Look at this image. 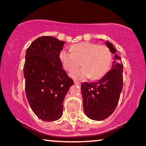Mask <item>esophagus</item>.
Wrapping results in <instances>:
<instances>
[{"label": "esophagus", "instance_id": "34e87169", "mask_svg": "<svg viewBox=\"0 0 146 146\" xmlns=\"http://www.w3.org/2000/svg\"><path fill=\"white\" fill-rule=\"evenodd\" d=\"M74 84H76V85H78V86H80L81 83L80 82H78V81H74Z\"/></svg>", "mask_w": 146, "mask_h": 146}]
</instances>
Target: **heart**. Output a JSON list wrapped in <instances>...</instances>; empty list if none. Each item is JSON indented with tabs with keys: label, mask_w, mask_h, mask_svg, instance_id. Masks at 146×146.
Wrapping results in <instances>:
<instances>
[{
	"label": "heart",
	"mask_w": 146,
	"mask_h": 146,
	"mask_svg": "<svg viewBox=\"0 0 146 146\" xmlns=\"http://www.w3.org/2000/svg\"><path fill=\"white\" fill-rule=\"evenodd\" d=\"M60 58L64 69L70 72L81 64L82 68L71 74L76 80H84L88 78L96 80L107 73L112 54L105 45H98L84 41L72 45L70 49H64L60 52Z\"/></svg>",
	"instance_id": "obj_1"
}]
</instances>
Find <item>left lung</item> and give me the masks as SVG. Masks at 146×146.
Here are the masks:
<instances>
[{"label": "left lung", "mask_w": 146, "mask_h": 146, "mask_svg": "<svg viewBox=\"0 0 146 146\" xmlns=\"http://www.w3.org/2000/svg\"><path fill=\"white\" fill-rule=\"evenodd\" d=\"M106 44L115 54L112 69L99 80L83 82L81 85L84 112L90 119L96 121L104 120L114 112L123 84V65L121 57L117 54L112 43L107 41Z\"/></svg>", "instance_id": "obj_1"}]
</instances>
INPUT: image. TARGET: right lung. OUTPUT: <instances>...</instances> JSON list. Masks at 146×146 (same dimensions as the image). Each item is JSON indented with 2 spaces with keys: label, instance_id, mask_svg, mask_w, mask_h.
Wrapping results in <instances>:
<instances>
[{
  "label": "right lung",
  "instance_id": "obj_1",
  "mask_svg": "<svg viewBox=\"0 0 146 146\" xmlns=\"http://www.w3.org/2000/svg\"><path fill=\"white\" fill-rule=\"evenodd\" d=\"M64 44L56 37L42 36L26 50L23 67L26 96L33 113L45 121L62 117L64 98L74 84L60 58Z\"/></svg>",
  "mask_w": 146,
  "mask_h": 146
}]
</instances>
